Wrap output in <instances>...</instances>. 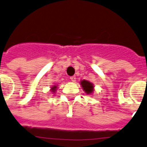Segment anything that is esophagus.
I'll list each match as a JSON object with an SVG mask.
<instances>
[{
  "mask_svg": "<svg viewBox=\"0 0 147 147\" xmlns=\"http://www.w3.org/2000/svg\"><path fill=\"white\" fill-rule=\"evenodd\" d=\"M70 80H71V81H72V82H75L76 78H75V76H72V77H70Z\"/></svg>",
  "mask_w": 147,
  "mask_h": 147,
  "instance_id": "1",
  "label": "esophagus"
}]
</instances>
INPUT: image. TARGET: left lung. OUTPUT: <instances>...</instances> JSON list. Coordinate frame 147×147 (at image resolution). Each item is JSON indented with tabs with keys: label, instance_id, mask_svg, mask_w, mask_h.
<instances>
[{
	"label": "left lung",
	"instance_id": "8db88e82",
	"mask_svg": "<svg viewBox=\"0 0 147 147\" xmlns=\"http://www.w3.org/2000/svg\"><path fill=\"white\" fill-rule=\"evenodd\" d=\"M81 85V87L84 89V91L86 92V94L89 95V94H92L94 92V85L92 83L89 82V81L86 80H83L80 82Z\"/></svg>",
	"mask_w": 147,
	"mask_h": 147
}]
</instances>
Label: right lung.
Here are the masks:
<instances>
[{
	"label": "right lung",
	"mask_w": 147,
	"mask_h": 147,
	"mask_svg": "<svg viewBox=\"0 0 147 147\" xmlns=\"http://www.w3.org/2000/svg\"><path fill=\"white\" fill-rule=\"evenodd\" d=\"M57 86H56V85H53V86H52V87H51V92H53V93H55V91H56V89H57Z\"/></svg>",
	"instance_id": "obj_1"
}]
</instances>
